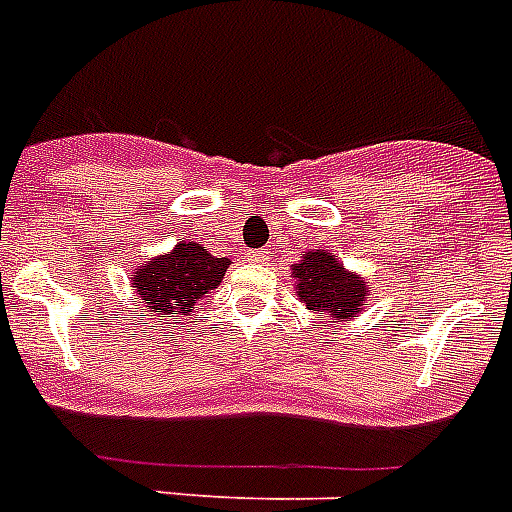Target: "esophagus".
Segmentation results:
<instances>
[{"label":"esophagus","mask_w":512,"mask_h":512,"mask_svg":"<svg viewBox=\"0 0 512 512\" xmlns=\"http://www.w3.org/2000/svg\"><path fill=\"white\" fill-rule=\"evenodd\" d=\"M247 260H252V263H265V260H268V252H265V249H257V252H247Z\"/></svg>","instance_id":"34e87169"}]
</instances>
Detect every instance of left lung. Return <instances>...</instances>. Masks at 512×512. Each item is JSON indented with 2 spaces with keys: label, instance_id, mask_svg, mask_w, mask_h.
I'll use <instances>...</instances> for the list:
<instances>
[{
  "label": "left lung",
  "instance_id": "obj_1",
  "mask_svg": "<svg viewBox=\"0 0 512 512\" xmlns=\"http://www.w3.org/2000/svg\"><path fill=\"white\" fill-rule=\"evenodd\" d=\"M296 296L304 307L312 312H328L336 320H351L364 309L369 299L367 281L343 268L333 252L328 249H312L291 265Z\"/></svg>",
  "mask_w": 512,
  "mask_h": 512
}]
</instances>
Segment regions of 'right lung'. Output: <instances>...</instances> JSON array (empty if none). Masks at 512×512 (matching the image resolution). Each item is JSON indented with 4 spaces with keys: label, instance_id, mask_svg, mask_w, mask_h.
I'll use <instances>...</instances> for the list:
<instances>
[{
    "label": "right lung",
    "instance_id": "right-lung-1",
    "mask_svg": "<svg viewBox=\"0 0 512 512\" xmlns=\"http://www.w3.org/2000/svg\"><path fill=\"white\" fill-rule=\"evenodd\" d=\"M229 265V257L210 255L203 244L179 242L169 255L137 265L132 289L153 320H182L205 294L218 289Z\"/></svg>",
    "mask_w": 512,
    "mask_h": 512
}]
</instances>
